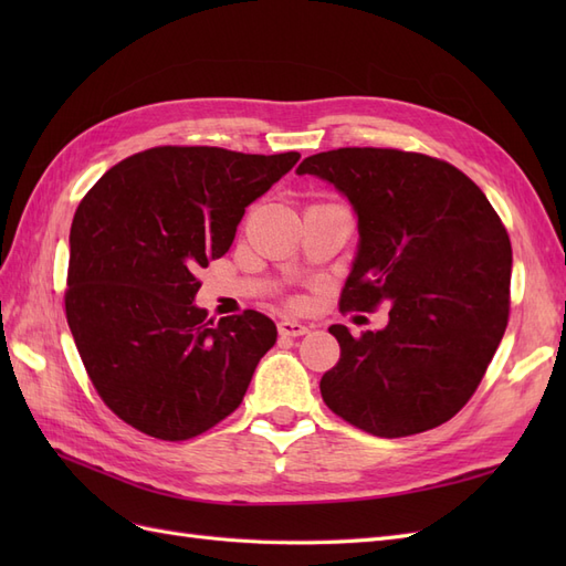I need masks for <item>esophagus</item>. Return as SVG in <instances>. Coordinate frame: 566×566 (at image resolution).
<instances>
[{"label": "esophagus", "mask_w": 566, "mask_h": 566, "mask_svg": "<svg viewBox=\"0 0 566 566\" xmlns=\"http://www.w3.org/2000/svg\"><path fill=\"white\" fill-rule=\"evenodd\" d=\"M279 333H281L283 337H300V335H306V333H310V328H306V325H304V323H300V321L283 318V321L279 323Z\"/></svg>", "instance_id": "esophagus-1"}]
</instances>
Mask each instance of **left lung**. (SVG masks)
<instances>
[{
  "label": "left lung",
  "instance_id": "obj_1",
  "mask_svg": "<svg viewBox=\"0 0 566 566\" xmlns=\"http://www.w3.org/2000/svg\"><path fill=\"white\" fill-rule=\"evenodd\" d=\"M358 217L342 312L389 304L387 328L354 337L331 325L339 361L321 378L335 416L397 439L432 430L470 401L510 316L512 248L501 217L458 167L397 148H337L306 158Z\"/></svg>",
  "mask_w": 566,
  "mask_h": 566
}]
</instances>
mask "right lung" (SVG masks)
<instances>
[{
	"label": "right lung",
	"instance_id": "add662e5",
	"mask_svg": "<svg viewBox=\"0 0 566 566\" xmlns=\"http://www.w3.org/2000/svg\"><path fill=\"white\" fill-rule=\"evenodd\" d=\"M300 153L156 146L117 163L71 227L65 318L98 397L148 437L193 439L241 406L276 325L245 310L217 323L193 304L245 208Z\"/></svg>",
	"mask_w": 566,
	"mask_h": 566
}]
</instances>
